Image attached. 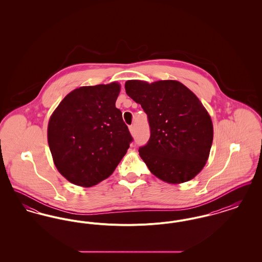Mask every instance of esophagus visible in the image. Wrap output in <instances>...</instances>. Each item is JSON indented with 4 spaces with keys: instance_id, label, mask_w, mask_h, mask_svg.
<instances>
[{
    "instance_id": "34e87169",
    "label": "esophagus",
    "mask_w": 262,
    "mask_h": 262,
    "mask_svg": "<svg viewBox=\"0 0 262 262\" xmlns=\"http://www.w3.org/2000/svg\"><path fill=\"white\" fill-rule=\"evenodd\" d=\"M128 128H129V132H130V134H132V135H134V134H135V132H136L135 125H129V127H128Z\"/></svg>"
}]
</instances>
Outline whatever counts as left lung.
<instances>
[{
    "instance_id": "1",
    "label": "left lung",
    "mask_w": 262,
    "mask_h": 262,
    "mask_svg": "<svg viewBox=\"0 0 262 262\" xmlns=\"http://www.w3.org/2000/svg\"><path fill=\"white\" fill-rule=\"evenodd\" d=\"M125 88L148 118L149 140L138 152L150 172L169 184L193 179L213 141L211 118L200 99L177 80H127Z\"/></svg>"
}]
</instances>
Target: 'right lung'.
Segmentation results:
<instances>
[{
    "label": "right lung",
    "instance_id": "add662e5",
    "mask_svg": "<svg viewBox=\"0 0 262 262\" xmlns=\"http://www.w3.org/2000/svg\"><path fill=\"white\" fill-rule=\"evenodd\" d=\"M118 82L70 92L52 114L48 144L58 171L69 182L89 187L107 179L133 141L116 108Z\"/></svg>",
    "mask_w": 262,
    "mask_h": 262
}]
</instances>
